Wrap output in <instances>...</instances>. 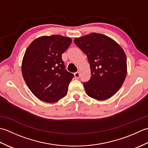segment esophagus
<instances>
[{"label":"esophagus","instance_id":"esophagus-1","mask_svg":"<svg viewBox=\"0 0 148 148\" xmlns=\"http://www.w3.org/2000/svg\"><path fill=\"white\" fill-rule=\"evenodd\" d=\"M74 75H75V78H77V79H78V78H79V77H80V73L78 71L75 72V73H74Z\"/></svg>","mask_w":148,"mask_h":148}]
</instances>
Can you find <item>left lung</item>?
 <instances>
[{
    "mask_svg": "<svg viewBox=\"0 0 148 148\" xmlns=\"http://www.w3.org/2000/svg\"><path fill=\"white\" fill-rule=\"evenodd\" d=\"M74 43L86 53L90 64L91 78L83 82L87 95L98 100L112 97L127 73L124 50L112 39L95 32L75 38Z\"/></svg>",
    "mask_w": 148,
    "mask_h": 148,
    "instance_id": "left-lung-1",
    "label": "left lung"
}]
</instances>
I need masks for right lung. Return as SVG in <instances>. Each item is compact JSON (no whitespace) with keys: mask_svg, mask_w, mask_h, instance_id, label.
Here are the masks:
<instances>
[{"mask_svg":"<svg viewBox=\"0 0 148 148\" xmlns=\"http://www.w3.org/2000/svg\"><path fill=\"white\" fill-rule=\"evenodd\" d=\"M71 43L70 38L44 36L36 38L27 49L22 75L29 89L40 100L53 103L67 94L74 75L65 70L62 54Z\"/></svg>","mask_w":148,"mask_h":148,"instance_id":"right-lung-1","label":"right lung"}]
</instances>
